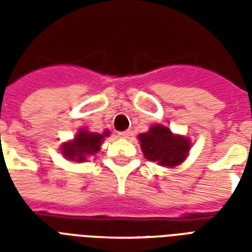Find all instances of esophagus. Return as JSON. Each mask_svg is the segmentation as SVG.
Instances as JSON below:
<instances>
[{
	"mask_svg": "<svg viewBox=\"0 0 252 252\" xmlns=\"http://www.w3.org/2000/svg\"><path fill=\"white\" fill-rule=\"evenodd\" d=\"M130 133H132L130 130H124V132H119L118 136L120 138H128L130 136Z\"/></svg>",
	"mask_w": 252,
	"mask_h": 252,
	"instance_id": "1",
	"label": "esophagus"
}]
</instances>
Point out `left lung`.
<instances>
[{"label":"left lung","instance_id":"left-lung-1","mask_svg":"<svg viewBox=\"0 0 252 252\" xmlns=\"http://www.w3.org/2000/svg\"><path fill=\"white\" fill-rule=\"evenodd\" d=\"M146 159L161 166H176L184 161L189 150V138L175 136L163 126H153L138 136Z\"/></svg>","mask_w":252,"mask_h":252}]
</instances>
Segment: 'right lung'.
<instances>
[{"label":"right lung","mask_w":252,"mask_h":252,"mask_svg":"<svg viewBox=\"0 0 252 252\" xmlns=\"http://www.w3.org/2000/svg\"><path fill=\"white\" fill-rule=\"evenodd\" d=\"M110 136L108 130H104L102 134L80 130L72 142H66L63 146V154L70 161L84 162L89 156H93L99 152V146L102 144L103 138Z\"/></svg>","instance_id":"add662e5"}]
</instances>
